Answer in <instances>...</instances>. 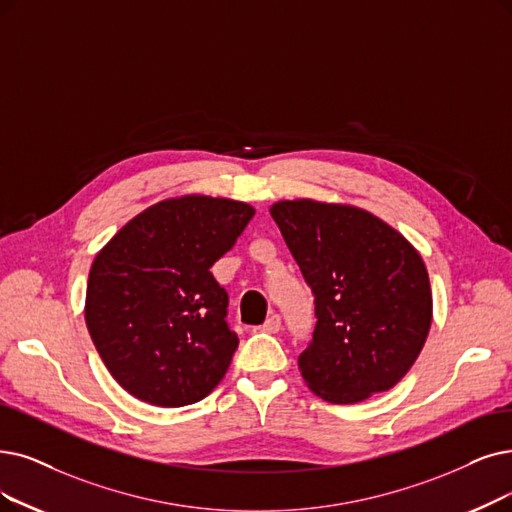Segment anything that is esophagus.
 I'll use <instances>...</instances> for the list:
<instances>
[{
  "instance_id": "34e87169",
  "label": "esophagus",
  "mask_w": 512,
  "mask_h": 512,
  "mask_svg": "<svg viewBox=\"0 0 512 512\" xmlns=\"http://www.w3.org/2000/svg\"><path fill=\"white\" fill-rule=\"evenodd\" d=\"M260 330L267 332V334H277V332L281 330V319H279V315H271L267 321H264V323L260 325Z\"/></svg>"
}]
</instances>
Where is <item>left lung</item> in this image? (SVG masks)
Wrapping results in <instances>:
<instances>
[{
  "mask_svg": "<svg viewBox=\"0 0 512 512\" xmlns=\"http://www.w3.org/2000/svg\"><path fill=\"white\" fill-rule=\"evenodd\" d=\"M271 216L315 296L313 340L298 357L304 382L330 403L393 388L433 321L418 250L378 216L344 203L277 201Z\"/></svg>",
  "mask_w": 512,
  "mask_h": 512,
  "instance_id": "8db88e82",
  "label": "left lung"
}]
</instances>
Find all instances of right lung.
I'll return each mask as SVG.
<instances>
[{
    "label": "right lung",
    "instance_id": "right-lung-1",
    "mask_svg": "<svg viewBox=\"0 0 512 512\" xmlns=\"http://www.w3.org/2000/svg\"><path fill=\"white\" fill-rule=\"evenodd\" d=\"M248 203L182 195L134 216L90 269L86 325L121 388L157 407L208 397L239 344L210 273L248 227Z\"/></svg>",
    "mask_w": 512,
    "mask_h": 512
}]
</instances>
